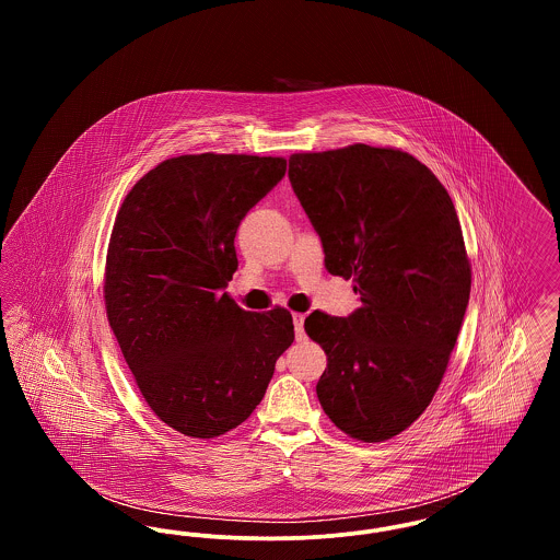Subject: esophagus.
Here are the masks:
<instances>
[{
	"mask_svg": "<svg viewBox=\"0 0 560 560\" xmlns=\"http://www.w3.org/2000/svg\"><path fill=\"white\" fill-rule=\"evenodd\" d=\"M293 331H295V340H304V315L295 313L293 315Z\"/></svg>",
	"mask_w": 560,
	"mask_h": 560,
	"instance_id": "obj_1",
	"label": "esophagus"
}]
</instances>
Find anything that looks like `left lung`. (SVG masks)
<instances>
[{"mask_svg": "<svg viewBox=\"0 0 560 560\" xmlns=\"http://www.w3.org/2000/svg\"><path fill=\"white\" fill-rule=\"evenodd\" d=\"M290 183L325 268L352 279L361 308L311 313L327 354L317 397L363 443L411 427L434 397L470 298V260L452 197L422 161L390 147L293 153Z\"/></svg>", "mask_w": 560, "mask_h": 560, "instance_id": "left-lung-1", "label": "left lung"}]
</instances>
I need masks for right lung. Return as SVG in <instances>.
<instances>
[{"instance_id": "obj_1", "label": "right lung", "mask_w": 560, "mask_h": 560, "mask_svg": "<svg viewBox=\"0 0 560 560\" xmlns=\"http://www.w3.org/2000/svg\"><path fill=\"white\" fill-rule=\"evenodd\" d=\"M288 161L180 155L126 195L108 241L105 306L133 380L167 427L213 439L245 422L292 347L290 311H243L222 292L241 220Z\"/></svg>"}]
</instances>
